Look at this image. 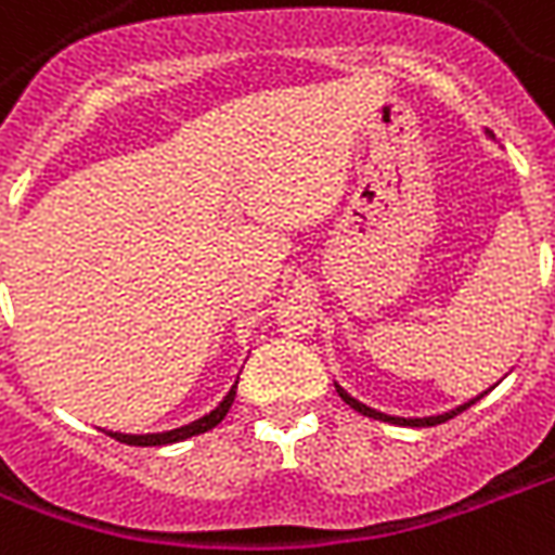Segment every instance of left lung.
Listing matches in <instances>:
<instances>
[{
    "label": "left lung",
    "mask_w": 555,
    "mask_h": 555,
    "mask_svg": "<svg viewBox=\"0 0 555 555\" xmlns=\"http://www.w3.org/2000/svg\"><path fill=\"white\" fill-rule=\"evenodd\" d=\"M337 392H340V399H344L346 404H349V408H354V410H358V413H363V416L378 418V422H390V425H410V428H434V425H442V422H448V418H454L456 413H463V410H468V408H472V404H475L477 399H480V396H477V399H472V401H468V404H463V408L451 410V413H442V416H428V418H399V416H387V413H378V410L366 408V404H361V401H354L352 396H346V392L340 390V387H337Z\"/></svg>",
    "instance_id": "obj_1"
}]
</instances>
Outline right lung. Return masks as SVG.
Instances as JSON below:
<instances>
[{"label": "right lung", "instance_id": "add662e5", "mask_svg": "<svg viewBox=\"0 0 555 555\" xmlns=\"http://www.w3.org/2000/svg\"><path fill=\"white\" fill-rule=\"evenodd\" d=\"M238 387V384H235ZM235 387L230 390V396L218 404V408L211 410L209 416L197 418V422H192V425H185V428H177V430H165V434H145V437H130V434H109L113 439H118V442H125V446H171V442H183V439L189 437H197V434H206V430H211L215 425H221V418L230 413L232 401H235Z\"/></svg>", "mask_w": 555, "mask_h": 555}]
</instances>
